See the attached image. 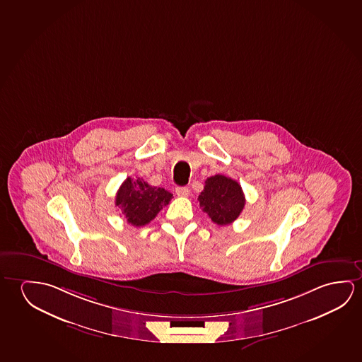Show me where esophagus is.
I'll use <instances>...</instances> for the list:
<instances>
[{
  "mask_svg": "<svg viewBox=\"0 0 362 362\" xmlns=\"http://www.w3.org/2000/svg\"><path fill=\"white\" fill-rule=\"evenodd\" d=\"M175 193L179 197H188L189 195V189L187 188V187H178L177 189H175Z\"/></svg>",
  "mask_w": 362,
  "mask_h": 362,
  "instance_id": "obj_1",
  "label": "esophagus"
}]
</instances>
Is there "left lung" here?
Here are the masks:
<instances>
[{
	"label": "left lung",
	"mask_w": 362,
	"mask_h": 362,
	"mask_svg": "<svg viewBox=\"0 0 362 362\" xmlns=\"http://www.w3.org/2000/svg\"><path fill=\"white\" fill-rule=\"evenodd\" d=\"M198 202L202 211L213 222L218 226H227L240 217L245 208V198L238 182L217 174L206 179Z\"/></svg>",
	"instance_id": "8db88e82"
}]
</instances>
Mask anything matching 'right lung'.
I'll return each mask as SVG.
<instances>
[{
	"label": "right lung",
	"mask_w": 362,
	"mask_h": 362,
	"mask_svg": "<svg viewBox=\"0 0 362 362\" xmlns=\"http://www.w3.org/2000/svg\"><path fill=\"white\" fill-rule=\"evenodd\" d=\"M172 198V193L153 187L144 179L127 178L117 190L115 206L122 209L129 224L141 227L153 221Z\"/></svg>",
	"instance_id": "1"
}]
</instances>
